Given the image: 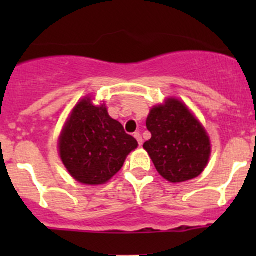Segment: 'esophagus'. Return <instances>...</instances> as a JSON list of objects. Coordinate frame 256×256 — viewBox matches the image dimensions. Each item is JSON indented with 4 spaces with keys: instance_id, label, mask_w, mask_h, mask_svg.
<instances>
[{
    "instance_id": "obj_1",
    "label": "esophagus",
    "mask_w": 256,
    "mask_h": 256,
    "mask_svg": "<svg viewBox=\"0 0 256 256\" xmlns=\"http://www.w3.org/2000/svg\"><path fill=\"white\" fill-rule=\"evenodd\" d=\"M134 138H136V140H138V144H142V138H141V134L140 132H135L134 134Z\"/></svg>"
}]
</instances>
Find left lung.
<instances>
[{
  "label": "left lung",
  "mask_w": 256,
  "mask_h": 256,
  "mask_svg": "<svg viewBox=\"0 0 256 256\" xmlns=\"http://www.w3.org/2000/svg\"><path fill=\"white\" fill-rule=\"evenodd\" d=\"M151 138L144 144L154 167L172 183L200 176L210 154L207 132L180 100L154 106L146 121Z\"/></svg>",
  "instance_id": "8db88e82"
}]
</instances>
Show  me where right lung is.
I'll return each mask as SVG.
<instances>
[{"label": "right lung", "mask_w": 256, "mask_h": 256, "mask_svg": "<svg viewBox=\"0 0 256 256\" xmlns=\"http://www.w3.org/2000/svg\"><path fill=\"white\" fill-rule=\"evenodd\" d=\"M138 147L122 125L84 99L74 108L59 140L64 166L84 184H102L122 167L126 156Z\"/></svg>", "instance_id": "1"}]
</instances>
